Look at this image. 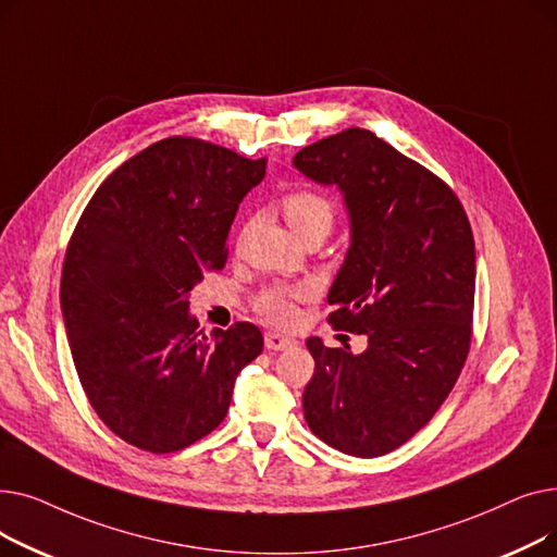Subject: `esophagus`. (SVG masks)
<instances>
[{"instance_id": "34e87169", "label": "esophagus", "mask_w": 557, "mask_h": 557, "mask_svg": "<svg viewBox=\"0 0 557 557\" xmlns=\"http://www.w3.org/2000/svg\"><path fill=\"white\" fill-rule=\"evenodd\" d=\"M263 343H267L269 349H273V352H280V349H286V347H294L296 341L290 336H284V334H277V332H267V336H263Z\"/></svg>"}]
</instances>
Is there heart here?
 Instances as JSON below:
<instances>
[{
	"label": "heart",
	"mask_w": 557,
	"mask_h": 557,
	"mask_svg": "<svg viewBox=\"0 0 557 557\" xmlns=\"http://www.w3.org/2000/svg\"><path fill=\"white\" fill-rule=\"evenodd\" d=\"M282 212L286 223L305 239H325L336 221V202L318 189H296L282 198ZM313 296L309 284H271L259 290L255 311L275 325H288L296 318V302Z\"/></svg>",
	"instance_id": "b5f03b06"
}]
</instances>
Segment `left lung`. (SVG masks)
Returning a JSON list of instances; mask_svg holds the SVG:
<instances>
[{"label":"left lung","instance_id":"1","mask_svg":"<svg viewBox=\"0 0 557 557\" xmlns=\"http://www.w3.org/2000/svg\"><path fill=\"white\" fill-rule=\"evenodd\" d=\"M294 166L343 194L352 237L330 323L368 338L361 355L307 341L305 420L343 454L384 456L435 416L470 355L472 225L447 183L366 128L305 146Z\"/></svg>","mask_w":557,"mask_h":557}]
</instances>
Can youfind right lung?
<instances>
[{
	"label": "right lung",
	"mask_w": 557,
	"mask_h": 557,
	"mask_svg": "<svg viewBox=\"0 0 557 557\" xmlns=\"http://www.w3.org/2000/svg\"><path fill=\"white\" fill-rule=\"evenodd\" d=\"M267 158L166 137L116 166L70 239L61 307L81 386L124 443L171 454L214 431L263 336L234 323L205 336L189 315L202 273L221 271L227 232Z\"/></svg>",
	"instance_id": "add662e5"
}]
</instances>
